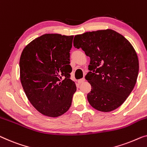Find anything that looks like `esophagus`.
<instances>
[{
    "label": "esophagus",
    "instance_id": "34e87169",
    "mask_svg": "<svg viewBox=\"0 0 147 147\" xmlns=\"http://www.w3.org/2000/svg\"><path fill=\"white\" fill-rule=\"evenodd\" d=\"M85 78H82V79H80V80H78V83L80 84H82V83H84V82H85Z\"/></svg>",
    "mask_w": 147,
    "mask_h": 147
}]
</instances>
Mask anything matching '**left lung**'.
Instances as JSON below:
<instances>
[{"label":"left lung","instance_id":"1","mask_svg":"<svg viewBox=\"0 0 147 147\" xmlns=\"http://www.w3.org/2000/svg\"><path fill=\"white\" fill-rule=\"evenodd\" d=\"M74 46L90 58L86 79L91 84L89 103L102 112L116 109L125 101L137 82L139 59L131 44L111 29L75 36Z\"/></svg>","mask_w":147,"mask_h":147}]
</instances>
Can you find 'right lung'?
Returning a JSON list of instances; mask_svg holds the SVG:
<instances>
[{
  "label": "right lung",
  "instance_id": "add662e5",
  "mask_svg": "<svg viewBox=\"0 0 147 147\" xmlns=\"http://www.w3.org/2000/svg\"><path fill=\"white\" fill-rule=\"evenodd\" d=\"M74 36L46 34L24 48L20 78L28 99L44 115L57 117L71 107L76 91L70 79L69 52ZM63 76L65 79L61 81Z\"/></svg>",
  "mask_w": 147,
  "mask_h": 147
}]
</instances>
